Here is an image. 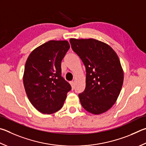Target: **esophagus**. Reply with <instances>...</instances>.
<instances>
[{
  "label": "esophagus",
  "instance_id": "esophagus-1",
  "mask_svg": "<svg viewBox=\"0 0 146 146\" xmlns=\"http://www.w3.org/2000/svg\"><path fill=\"white\" fill-rule=\"evenodd\" d=\"M70 84H71V87H72V88L73 89L74 88V86H75V83H74V82L73 81L70 82Z\"/></svg>",
  "mask_w": 146,
  "mask_h": 146
}]
</instances>
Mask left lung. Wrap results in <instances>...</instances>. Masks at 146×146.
<instances>
[{"instance_id": "8db88e82", "label": "left lung", "mask_w": 146, "mask_h": 146, "mask_svg": "<svg viewBox=\"0 0 146 146\" xmlns=\"http://www.w3.org/2000/svg\"><path fill=\"white\" fill-rule=\"evenodd\" d=\"M70 42L86 69V89L78 95L82 106L93 114L107 112L117 101L124 80L117 54L95 39L71 38Z\"/></svg>"}]
</instances>
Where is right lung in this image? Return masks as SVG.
<instances>
[{"label":"right lung","mask_w":146,"mask_h":146,"mask_svg":"<svg viewBox=\"0 0 146 146\" xmlns=\"http://www.w3.org/2000/svg\"><path fill=\"white\" fill-rule=\"evenodd\" d=\"M70 47L68 41L50 40L27 58L23 85L31 104L41 113L52 114L59 110L71 89L61 76V61Z\"/></svg>","instance_id":"right-lung-1"}]
</instances>
